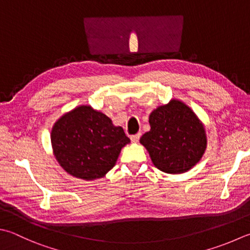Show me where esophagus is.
Returning <instances> with one entry per match:
<instances>
[{"label":"esophagus","mask_w":250,"mask_h":250,"mask_svg":"<svg viewBox=\"0 0 250 250\" xmlns=\"http://www.w3.org/2000/svg\"><path fill=\"white\" fill-rule=\"evenodd\" d=\"M139 138H140V133L136 134V135H133V136H130V140L133 141V143H137V141L139 140Z\"/></svg>","instance_id":"34e87169"}]
</instances>
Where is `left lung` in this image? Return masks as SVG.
<instances>
[{
	"mask_svg": "<svg viewBox=\"0 0 250 250\" xmlns=\"http://www.w3.org/2000/svg\"><path fill=\"white\" fill-rule=\"evenodd\" d=\"M149 131L140 144L148 150L154 167L168 174H181L200 161L207 148L204 124L189 106L169 101L151 112Z\"/></svg>",
	"mask_w": 250,
	"mask_h": 250,
	"instance_id": "left-lung-1",
	"label": "left lung"
}]
</instances>
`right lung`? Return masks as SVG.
Segmentation results:
<instances>
[{
	"mask_svg": "<svg viewBox=\"0 0 250 250\" xmlns=\"http://www.w3.org/2000/svg\"><path fill=\"white\" fill-rule=\"evenodd\" d=\"M130 140L121 126L103 113L81 105L61 116L51 131L55 159L70 175L101 178L115 166L122 148Z\"/></svg>",
	"mask_w": 250,
	"mask_h": 250,
	"instance_id": "add662e5",
	"label": "right lung"
}]
</instances>
